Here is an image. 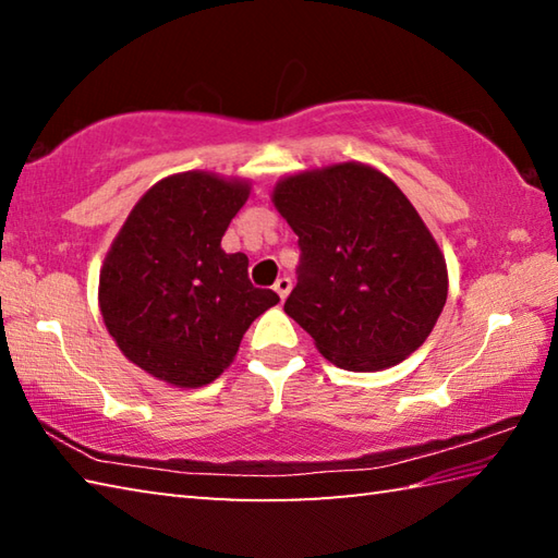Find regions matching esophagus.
Masks as SVG:
<instances>
[{"label": "esophagus", "mask_w": 558, "mask_h": 558, "mask_svg": "<svg viewBox=\"0 0 558 558\" xmlns=\"http://www.w3.org/2000/svg\"><path fill=\"white\" fill-rule=\"evenodd\" d=\"M272 290L278 292V298H280V300H286V298L290 295V290H292V280L282 276V278H278V280H276V286H272Z\"/></svg>", "instance_id": "esophagus-1"}]
</instances>
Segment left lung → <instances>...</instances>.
Listing matches in <instances>:
<instances>
[{
	"mask_svg": "<svg viewBox=\"0 0 558 558\" xmlns=\"http://www.w3.org/2000/svg\"><path fill=\"white\" fill-rule=\"evenodd\" d=\"M298 233V286L286 313L327 362L381 372L413 354L448 298L436 239L389 177L362 162L288 174L272 189Z\"/></svg>",
	"mask_w": 558,
	"mask_h": 558,
	"instance_id": "obj_1",
	"label": "left lung"
}]
</instances>
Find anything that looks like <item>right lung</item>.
<instances>
[{
    "label": "right lung",
    "instance_id": "add662e5",
    "mask_svg": "<svg viewBox=\"0 0 558 558\" xmlns=\"http://www.w3.org/2000/svg\"><path fill=\"white\" fill-rule=\"evenodd\" d=\"M251 184L179 172L149 186L100 268L98 305L120 352L155 379L196 389L219 379L245 329L280 298L253 288L245 253L221 239Z\"/></svg>",
    "mask_w": 558,
    "mask_h": 558
}]
</instances>
